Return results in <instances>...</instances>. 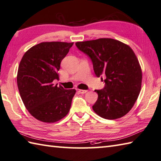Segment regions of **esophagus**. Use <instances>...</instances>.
I'll list each match as a JSON object with an SVG mask.
<instances>
[{"label":"esophagus","instance_id":"1","mask_svg":"<svg viewBox=\"0 0 161 161\" xmlns=\"http://www.w3.org/2000/svg\"><path fill=\"white\" fill-rule=\"evenodd\" d=\"M77 91L79 92L80 94H85L87 92V90H79V89H77Z\"/></svg>","mask_w":161,"mask_h":161}]
</instances>
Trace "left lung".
<instances>
[{
  "instance_id": "8db88e82",
  "label": "left lung",
  "mask_w": 161,
  "mask_h": 161,
  "mask_svg": "<svg viewBox=\"0 0 161 161\" xmlns=\"http://www.w3.org/2000/svg\"><path fill=\"white\" fill-rule=\"evenodd\" d=\"M76 46L90 58L96 76H106L101 78L106 83L103 89L94 90L98 99L93 110L107 119L125 115L135 104L142 85V69L132 48L110 38L78 42Z\"/></svg>"
}]
</instances>
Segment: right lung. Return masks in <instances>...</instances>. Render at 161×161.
I'll use <instances>...</instances> for the list:
<instances>
[{"mask_svg":"<svg viewBox=\"0 0 161 161\" xmlns=\"http://www.w3.org/2000/svg\"><path fill=\"white\" fill-rule=\"evenodd\" d=\"M74 42H42L25 52L19 64L17 85L26 109L35 119L53 123L68 114L76 90L53 84L60 63Z\"/></svg>","mask_w":161,"mask_h":161,"instance_id":"add662e5","label":"right lung"}]
</instances>
